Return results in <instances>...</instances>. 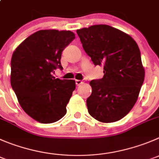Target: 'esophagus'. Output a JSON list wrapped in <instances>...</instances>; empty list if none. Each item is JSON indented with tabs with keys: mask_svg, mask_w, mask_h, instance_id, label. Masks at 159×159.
<instances>
[{
	"mask_svg": "<svg viewBox=\"0 0 159 159\" xmlns=\"http://www.w3.org/2000/svg\"><path fill=\"white\" fill-rule=\"evenodd\" d=\"M82 84H84V82H83L82 80H75V84H76L77 86L81 85Z\"/></svg>",
	"mask_w": 159,
	"mask_h": 159,
	"instance_id": "34e87169",
	"label": "esophagus"
}]
</instances>
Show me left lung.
Returning a JSON list of instances; mask_svg holds the SVG:
<instances>
[{
	"mask_svg": "<svg viewBox=\"0 0 159 159\" xmlns=\"http://www.w3.org/2000/svg\"><path fill=\"white\" fill-rule=\"evenodd\" d=\"M76 33L93 64L104 67L103 78L90 82L89 114L101 122L120 120L137 102L144 80L138 45L129 34L108 25H91Z\"/></svg>",
	"mask_w": 159,
	"mask_h": 159,
	"instance_id": "8db88e82",
	"label": "left lung"
}]
</instances>
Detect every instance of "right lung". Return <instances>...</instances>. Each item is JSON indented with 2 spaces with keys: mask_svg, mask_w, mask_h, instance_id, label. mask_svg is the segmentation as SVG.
Masks as SVG:
<instances>
[{
  "mask_svg": "<svg viewBox=\"0 0 159 159\" xmlns=\"http://www.w3.org/2000/svg\"><path fill=\"white\" fill-rule=\"evenodd\" d=\"M74 38L69 30H39L13 52L11 85L24 111L40 123L57 122L66 114L75 82L55 79L52 73L62 69L61 52Z\"/></svg>",
  "mask_w": 159,
  "mask_h": 159,
  "instance_id": "add662e5",
  "label": "right lung"
}]
</instances>
